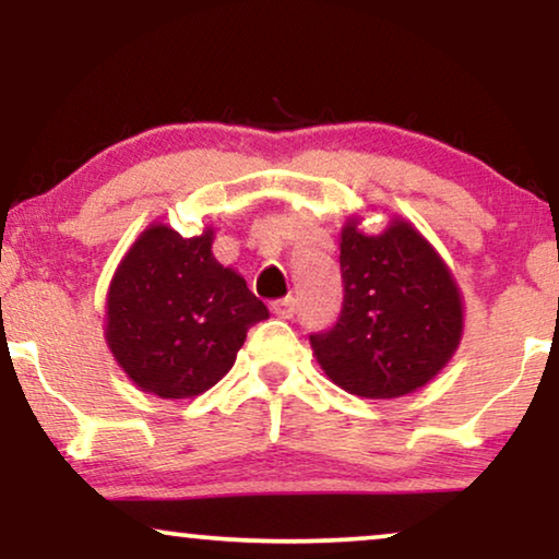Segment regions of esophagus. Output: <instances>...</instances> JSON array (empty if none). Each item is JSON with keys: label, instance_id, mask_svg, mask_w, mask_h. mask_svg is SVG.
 <instances>
[{"label": "esophagus", "instance_id": "1", "mask_svg": "<svg viewBox=\"0 0 559 559\" xmlns=\"http://www.w3.org/2000/svg\"><path fill=\"white\" fill-rule=\"evenodd\" d=\"M272 312L280 318H293L297 312V297L287 295V297H282V300L272 302Z\"/></svg>", "mask_w": 559, "mask_h": 559}]
</instances>
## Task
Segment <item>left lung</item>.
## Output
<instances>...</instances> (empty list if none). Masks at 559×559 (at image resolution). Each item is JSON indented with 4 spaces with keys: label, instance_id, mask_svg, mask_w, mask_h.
Returning <instances> with one entry per match:
<instances>
[{
    "label": "left lung",
    "instance_id": "left-lung-1",
    "mask_svg": "<svg viewBox=\"0 0 559 559\" xmlns=\"http://www.w3.org/2000/svg\"><path fill=\"white\" fill-rule=\"evenodd\" d=\"M343 308L310 346L328 379L366 400H394L438 377L463 335V300L430 241L394 218L366 236L341 231Z\"/></svg>",
    "mask_w": 559,
    "mask_h": 559
}]
</instances>
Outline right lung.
I'll use <instances>...</instances> for the list:
<instances>
[{"label": "right lung", "mask_w": 559, "mask_h": 559, "mask_svg": "<svg viewBox=\"0 0 559 559\" xmlns=\"http://www.w3.org/2000/svg\"><path fill=\"white\" fill-rule=\"evenodd\" d=\"M213 228L182 239L152 224L114 272L106 297V343L142 392L190 400L221 381L270 318L241 274L213 257Z\"/></svg>", "instance_id": "1"}]
</instances>
